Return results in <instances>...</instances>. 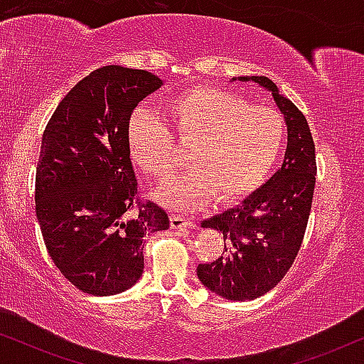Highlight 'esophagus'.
Wrapping results in <instances>:
<instances>
[{"instance_id": "1", "label": "esophagus", "mask_w": 364, "mask_h": 364, "mask_svg": "<svg viewBox=\"0 0 364 364\" xmlns=\"http://www.w3.org/2000/svg\"><path fill=\"white\" fill-rule=\"evenodd\" d=\"M171 228L173 229H186V228H195V223L188 217L173 214L171 215Z\"/></svg>"}]
</instances>
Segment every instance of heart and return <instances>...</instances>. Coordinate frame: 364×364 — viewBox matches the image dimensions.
Returning <instances> with one entry per match:
<instances>
[{"instance_id":"1","label":"heart","mask_w":364,"mask_h":364,"mask_svg":"<svg viewBox=\"0 0 364 364\" xmlns=\"http://www.w3.org/2000/svg\"><path fill=\"white\" fill-rule=\"evenodd\" d=\"M164 112L183 144H191L193 169L156 191L166 205L190 210L210 202H232L255 190L277 161L284 119L270 106L214 87H191L171 97ZM128 150L144 173L168 179L176 171L169 128L154 112L139 109L129 118Z\"/></svg>"}]
</instances>
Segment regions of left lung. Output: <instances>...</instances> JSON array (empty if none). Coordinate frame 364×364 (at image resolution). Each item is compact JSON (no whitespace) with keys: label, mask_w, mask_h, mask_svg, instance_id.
<instances>
[{"label":"left lung","mask_w":364,"mask_h":364,"mask_svg":"<svg viewBox=\"0 0 364 364\" xmlns=\"http://www.w3.org/2000/svg\"><path fill=\"white\" fill-rule=\"evenodd\" d=\"M272 92L287 127L281 169L240 205L202 220L224 236V252L200 263L196 275L208 291L229 301H248L274 289L291 269L306 231L315 190V144L303 112L267 77H237Z\"/></svg>","instance_id":"obj_1"}]
</instances>
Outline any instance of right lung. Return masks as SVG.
<instances>
[{"label":"right lung","mask_w":364,"mask_h":364,"mask_svg":"<svg viewBox=\"0 0 364 364\" xmlns=\"http://www.w3.org/2000/svg\"><path fill=\"white\" fill-rule=\"evenodd\" d=\"M164 82L109 65L58 104L36 171V214L49 257L75 287L118 294L144 272V236L169 228L154 202L135 208L139 183L128 150L132 112Z\"/></svg>","instance_id":"1"}]
</instances>
